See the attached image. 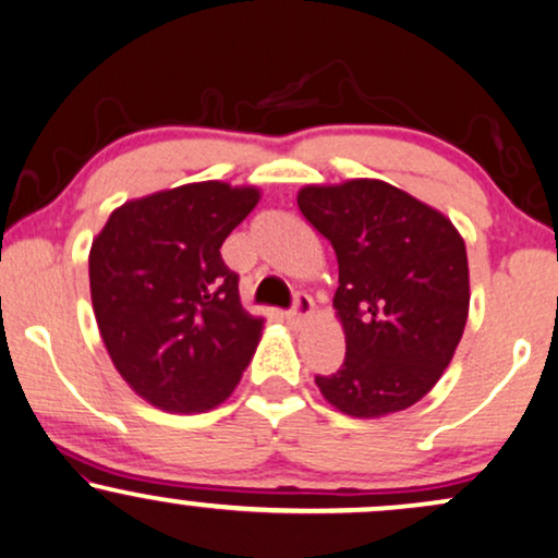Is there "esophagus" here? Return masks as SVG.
Instances as JSON below:
<instances>
[{"instance_id": "obj_1", "label": "esophagus", "mask_w": 558, "mask_h": 558, "mask_svg": "<svg viewBox=\"0 0 558 558\" xmlns=\"http://www.w3.org/2000/svg\"><path fill=\"white\" fill-rule=\"evenodd\" d=\"M312 314H314V301L308 299L306 293H299L293 301V308L286 316L291 324H301V322H306Z\"/></svg>"}]
</instances>
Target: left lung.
Returning <instances> with one entry per match:
<instances>
[{
	"mask_svg": "<svg viewBox=\"0 0 558 558\" xmlns=\"http://www.w3.org/2000/svg\"><path fill=\"white\" fill-rule=\"evenodd\" d=\"M306 221L335 246L342 368L316 376L322 397L357 420L401 412L453 361L469 319V259L440 210L384 180L299 190Z\"/></svg>",
	"mask_w": 558,
	"mask_h": 558,
	"instance_id": "1",
	"label": "left lung"
}]
</instances>
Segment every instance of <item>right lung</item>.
<instances>
[{"label": "right lung", "mask_w": 558, "mask_h": 558, "mask_svg": "<svg viewBox=\"0 0 558 558\" xmlns=\"http://www.w3.org/2000/svg\"><path fill=\"white\" fill-rule=\"evenodd\" d=\"M259 190L190 182L116 208L89 250L97 327L125 384L165 412L227 401L255 355L263 316L244 312L221 244Z\"/></svg>", "instance_id": "add662e5"}]
</instances>
